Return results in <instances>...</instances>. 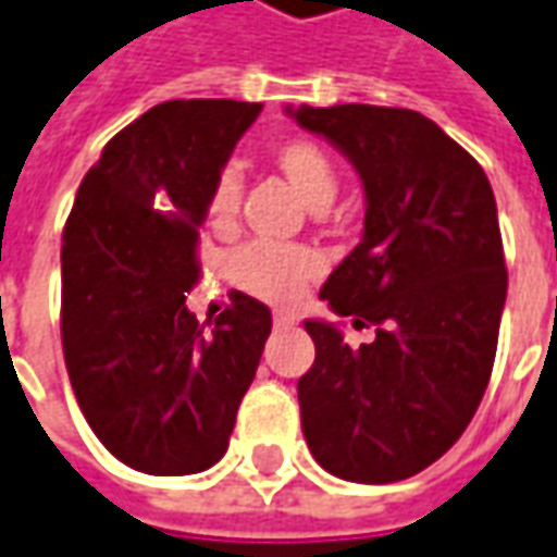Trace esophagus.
I'll return each mask as SVG.
<instances>
[{
	"mask_svg": "<svg viewBox=\"0 0 557 557\" xmlns=\"http://www.w3.org/2000/svg\"><path fill=\"white\" fill-rule=\"evenodd\" d=\"M295 325V317L289 313H274V329H292Z\"/></svg>",
	"mask_w": 557,
	"mask_h": 557,
	"instance_id": "34e87169",
	"label": "esophagus"
}]
</instances>
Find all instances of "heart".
I'll use <instances>...</instances> for the list:
<instances>
[{
    "instance_id": "heart-1",
    "label": "heart",
    "mask_w": 557,
    "mask_h": 557,
    "mask_svg": "<svg viewBox=\"0 0 557 557\" xmlns=\"http://www.w3.org/2000/svg\"><path fill=\"white\" fill-rule=\"evenodd\" d=\"M271 165L286 177V184L298 193L307 208L322 211L332 205L337 193V169L332 157L310 138H283L271 147ZM240 177L232 169H223L213 177L205 198V220L213 232H228L238 220ZM319 259L305 247L265 244L256 240L240 247L228 259V277L252 298L268 305H292L305 295L307 283L319 277Z\"/></svg>"
}]
</instances>
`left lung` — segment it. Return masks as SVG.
Segmentation results:
<instances>
[{
  "label": "left lung",
  "instance_id": "1",
  "mask_svg": "<svg viewBox=\"0 0 557 557\" xmlns=\"http://www.w3.org/2000/svg\"><path fill=\"white\" fill-rule=\"evenodd\" d=\"M289 114L364 184L361 244L319 295L376 332L352 349L334 325L307 319L317 361L298 380L305 441L341 480H407L465 434L492 376L507 301L495 193L480 162L416 111L301 104Z\"/></svg>",
  "mask_w": 557,
  "mask_h": 557
}]
</instances>
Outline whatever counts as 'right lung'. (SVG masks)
Masks as SVG:
<instances>
[{
  "label": "right lung",
  "instance_id": "right-lung-1",
  "mask_svg": "<svg viewBox=\"0 0 557 557\" xmlns=\"http://www.w3.org/2000/svg\"><path fill=\"white\" fill-rule=\"evenodd\" d=\"M259 102L174 99L116 132L81 181L62 232V356L104 449L153 476H184L228 449L271 310L244 292L198 325V225L213 177Z\"/></svg>",
  "mask_w": 557,
  "mask_h": 557
}]
</instances>
